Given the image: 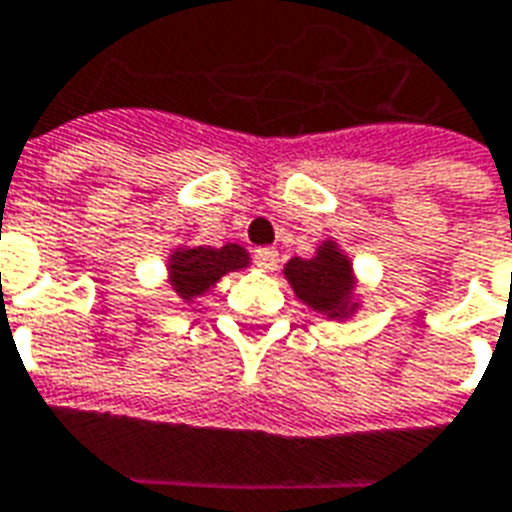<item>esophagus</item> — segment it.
<instances>
[{"label":"esophagus","mask_w":512,"mask_h":512,"mask_svg":"<svg viewBox=\"0 0 512 512\" xmlns=\"http://www.w3.org/2000/svg\"><path fill=\"white\" fill-rule=\"evenodd\" d=\"M255 263L260 271H273L276 268V263H279V252L271 247H263V249H257L255 252Z\"/></svg>","instance_id":"obj_1"}]
</instances>
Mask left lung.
Wrapping results in <instances>:
<instances>
[{"instance_id": "1", "label": "left lung", "mask_w": 512, "mask_h": 512, "mask_svg": "<svg viewBox=\"0 0 512 512\" xmlns=\"http://www.w3.org/2000/svg\"><path fill=\"white\" fill-rule=\"evenodd\" d=\"M284 276L308 308L317 314H325L327 319H346L357 311L354 300V271L351 260L343 255L335 241H325L317 249V255L292 257L284 265Z\"/></svg>"}]
</instances>
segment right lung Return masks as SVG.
<instances>
[{"mask_svg": "<svg viewBox=\"0 0 512 512\" xmlns=\"http://www.w3.org/2000/svg\"><path fill=\"white\" fill-rule=\"evenodd\" d=\"M249 265L247 249L239 244L225 247H177L169 255V284L179 298L190 303L201 298L230 271Z\"/></svg>", "mask_w": 512, "mask_h": 512, "instance_id": "add662e5", "label": "right lung"}]
</instances>
